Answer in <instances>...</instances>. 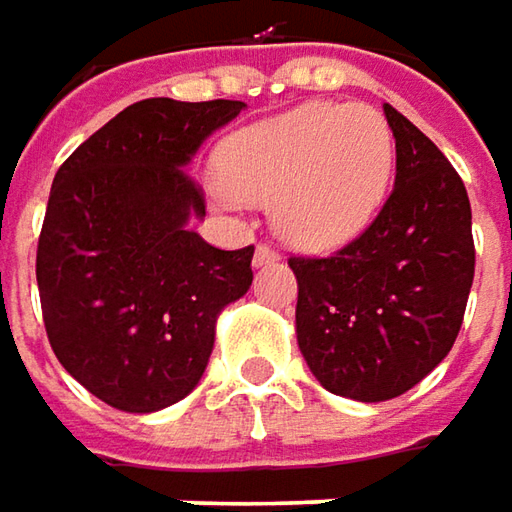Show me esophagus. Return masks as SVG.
<instances>
[{
	"mask_svg": "<svg viewBox=\"0 0 512 512\" xmlns=\"http://www.w3.org/2000/svg\"><path fill=\"white\" fill-rule=\"evenodd\" d=\"M276 259H279V250L273 245L256 247V265H267V262H276Z\"/></svg>",
	"mask_w": 512,
	"mask_h": 512,
	"instance_id": "34e87169",
	"label": "esophagus"
}]
</instances>
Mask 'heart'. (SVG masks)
Returning <instances> with one entry per match:
<instances>
[{
	"mask_svg": "<svg viewBox=\"0 0 512 512\" xmlns=\"http://www.w3.org/2000/svg\"><path fill=\"white\" fill-rule=\"evenodd\" d=\"M393 136L370 108L310 102L230 136L216 156L219 185L270 202L279 236L325 250L362 233L382 207Z\"/></svg>",
	"mask_w": 512,
	"mask_h": 512,
	"instance_id": "b5f03b06",
	"label": "heart"
}]
</instances>
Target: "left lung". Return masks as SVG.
<instances>
[{
    "label": "left lung",
    "mask_w": 512,
    "mask_h": 512,
    "mask_svg": "<svg viewBox=\"0 0 512 512\" xmlns=\"http://www.w3.org/2000/svg\"><path fill=\"white\" fill-rule=\"evenodd\" d=\"M396 185L379 216L330 256H290L296 336L325 390L356 402L407 393L450 353L476 270L462 176L422 130L384 105Z\"/></svg>",
    "instance_id": "left-lung-1"
}]
</instances>
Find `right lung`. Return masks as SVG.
Instances as JSON below:
<instances>
[{
  "mask_svg": "<svg viewBox=\"0 0 512 512\" xmlns=\"http://www.w3.org/2000/svg\"><path fill=\"white\" fill-rule=\"evenodd\" d=\"M245 102L142 99L56 170L36 247L56 359L125 413L185 399L205 373L216 316L253 282V245L219 250L187 227L205 190L187 162Z\"/></svg>",
  "mask_w": 512,
  "mask_h": 512,
  "instance_id": "add662e5",
  "label": "right lung"
}]
</instances>
